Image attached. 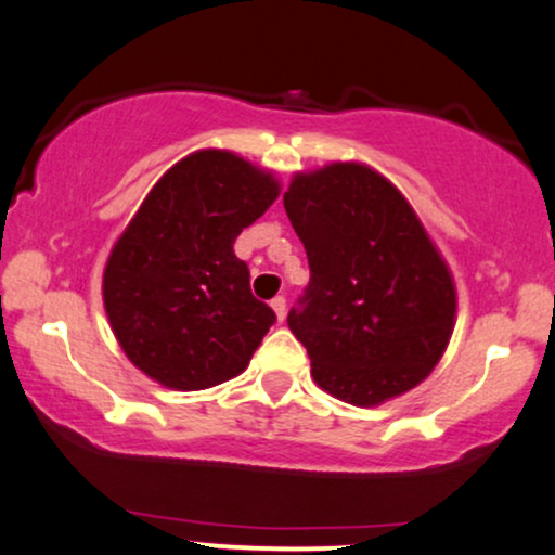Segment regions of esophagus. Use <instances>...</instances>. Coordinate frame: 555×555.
Returning <instances> with one entry per match:
<instances>
[{
  "instance_id": "34e87169",
  "label": "esophagus",
  "mask_w": 555,
  "mask_h": 555,
  "mask_svg": "<svg viewBox=\"0 0 555 555\" xmlns=\"http://www.w3.org/2000/svg\"><path fill=\"white\" fill-rule=\"evenodd\" d=\"M271 307H273V312H276L279 323H284V318H286V299H284L282 295L273 297V299H271Z\"/></svg>"
}]
</instances>
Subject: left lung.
Masks as SVG:
<instances>
[{
    "instance_id": "8db88e82",
    "label": "left lung",
    "mask_w": 555,
    "mask_h": 555,
    "mask_svg": "<svg viewBox=\"0 0 555 555\" xmlns=\"http://www.w3.org/2000/svg\"><path fill=\"white\" fill-rule=\"evenodd\" d=\"M284 209L310 284L289 323L333 398L379 405L424 383L455 328V282L416 211L359 163L299 172Z\"/></svg>"
}]
</instances>
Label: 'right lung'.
Returning a JSON list of instances; mask_svg holds the SVG:
<instances>
[{
  "instance_id": "right-lung-1",
  "label": "right lung",
  "mask_w": 555,
  "mask_h": 555,
  "mask_svg": "<svg viewBox=\"0 0 555 555\" xmlns=\"http://www.w3.org/2000/svg\"><path fill=\"white\" fill-rule=\"evenodd\" d=\"M279 196V180L224 150L183 157L157 180L103 271L111 328L133 366L172 390L237 377L273 325L232 250Z\"/></svg>"
}]
</instances>
